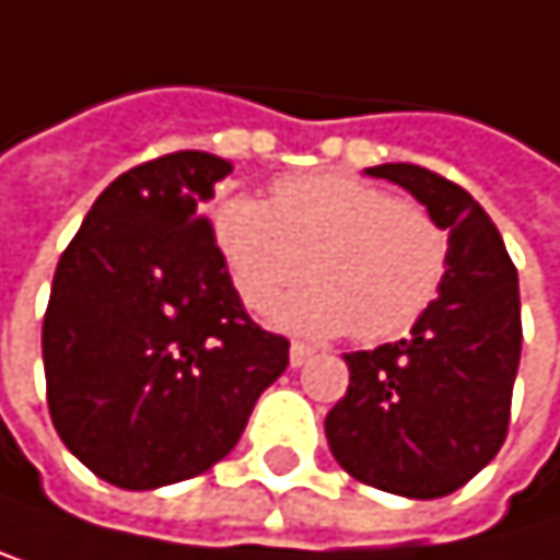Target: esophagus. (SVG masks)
Returning a JSON list of instances; mask_svg holds the SVG:
<instances>
[{"label":"esophagus","instance_id":"1","mask_svg":"<svg viewBox=\"0 0 560 560\" xmlns=\"http://www.w3.org/2000/svg\"><path fill=\"white\" fill-rule=\"evenodd\" d=\"M311 354H314V348H307V345H301V341H293V345H290V364H293V369H301V364H307Z\"/></svg>","mask_w":560,"mask_h":560}]
</instances>
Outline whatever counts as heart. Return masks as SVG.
I'll list each match as a JSON object with an SVG mask.
<instances>
[{"label":"heart","mask_w":560,"mask_h":560,"mask_svg":"<svg viewBox=\"0 0 560 560\" xmlns=\"http://www.w3.org/2000/svg\"><path fill=\"white\" fill-rule=\"evenodd\" d=\"M212 240L249 311L273 307L283 330L330 338L351 330L364 345L395 341L429 314L450 273V233L422 206L351 175H296L270 206L222 196Z\"/></svg>","instance_id":"b5f03b06"}]
</instances>
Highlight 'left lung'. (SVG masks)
I'll list each match as a JSON object with an SVG mask.
<instances>
[{
  "mask_svg": "<svg viewBox=\"0 0 560 560\" xmlns=\"http://www.w3.org/2000/svg\"><path fill=\"white\" fill-rule=\"evenodd\" d=\"M450 233L443 293L409 338L351 351L348 392L324 419L341 469L385 493L432 500L497 456L521 364L517 270L483 206L419 165H375Z\"/></svg>",
  "mask_w": 560,
  "mask_h": 560,
  "instance_id": "obj_1",
  "label": "left lung"
}]
</instances>
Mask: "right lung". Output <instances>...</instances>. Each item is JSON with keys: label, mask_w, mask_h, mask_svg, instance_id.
Returning a JSON list of instances; mask_svg holds the SVG:
<instances>
[{"label": "right lung", "mask_w": 560, "mask_h": 560, "mask_svg": "<svg viewBox=\"0 0 560 560\" xmlns=\"http://www.w3.org/2000/svg\"><path fill=\"white\" fill-rule=\"evenodd\" d=\"M230 172L209 151H175L117 175L57 264L49 419L120 490L191 480L230 456L290 361V341L249 320L202 212Z\"/></svg>", "instance_id": "add662e5"}]
</instances>
